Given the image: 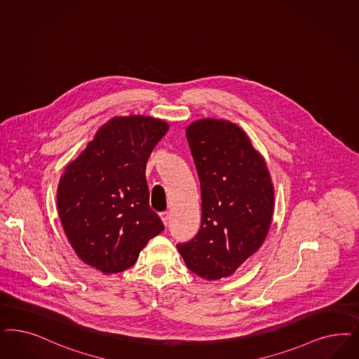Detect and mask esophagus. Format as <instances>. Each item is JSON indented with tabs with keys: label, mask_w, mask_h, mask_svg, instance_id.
I'll return each mask as SVG.
<instances>
[{
	"label": "esophagus",
	"mask_w": 359,
	"mask_h": 359,
	"mask_svg": "<svg viewBox=\"0 0 359 359\" xmlns=\"http://www.w3.org/2000/svg\"><path fill=\"white\" fill-rule=\"evenodd\" d=\"M160 217H161L163 224H165V226H168V223H169V212H168V211L160 212Z\"/></svg>",
	"instance_id": "esophagus-1"
}]
</instances>
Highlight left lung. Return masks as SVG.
I'll return each instance as SVG.
<instances>
[{"instance_id":"1","label":"left lung","mask_w":359,"mask_h":359,"mask_svg":"<svg viewBox=\"0 0 359 359\" xmlns=\"http://www.w3.org/2000/svg\"><path fill=\"white\" fill-rule=\"evenodd\" d=\"M186 136L201 182L202 218L196 238L177 250L199 278H229L266 241L275 205L271 174L243 129L229 120L201 118Z\"/></svg>"}]
</instances>
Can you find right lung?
I'll use <instances>...</instances> for the list:
<instances>
[{
	"mask_svg": "<svg viewBox=\"0 0 359 359\" xmlns=\"http://www.w3.org/2000/svg\"><path fill=\"white\" fill-rule=\"evenodd\" d=\"M168 129L151 116H115L60 175L57 205L65 233L81 262L105 275L133 266L163 230L149 206L145 168Z\"/></svg>",
	"mask_w": 359,
	"mask_h": 359,
	"instance_id": "add662e5",
	"label": "right lung"
}]
</instances>
